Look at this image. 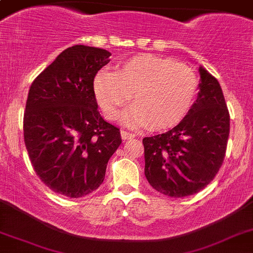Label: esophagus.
I'll return each instance as SVG.
<instances>
[{"label": "esophagus", "mask_w": 253, "mask_h": 253, "mask_svg": "<svg viewBox=\"0 0 253 253\" xmlns=\"http://www.w3.org/2000/svg\"><path fill=\"white\" fill-rule=\"evenodd\" d=\"M135 134L132 132H127V131H121V138L124 140H128V139H132V138H134Z\"/></svg>", "instance_id": "1"}]
</instances>
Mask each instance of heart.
<instances>
[{
	"mask_svg": "<svg viewBox=\"0 0 253 253\" xmlns=\"http://www.w3.org/2000/svg\"><path fill=\"white\" fill-rule=\"evenodd\" d=\"M197 87L198 78L190 66L150 54L124 61L115 72H98L93 79V93L105 118L115 120L133 96L135 103L124 114V121L154 129L179 124Z\"/></svg>",
	"mask_w": 253,
	"mask_h": 253,
	"instance_id": "b5f03b06",
	"label": "heart"
}]
</instances>
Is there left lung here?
<instances>
[{
    "label": "left lung",
    "mask_w": 253,
    "mask_h": 253,
    "mask_svg": "<svg viewBox=\"0 0 253 253\" xmlns=\"http://www.w3.org/2000/svg\"><path fill=\"white\" fill-rule=\"evenodd\" d=\"M199 92L170 131L143 139L149 184L174 198L191 196L213 180L226 155L229 113L217 79L199 67Z\"/></svg>",
    "instance_id": "8db88e82"
}]
</instances>
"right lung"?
Returning <instances> with one entry per match:
<instances>
[{
    "label": "right lung",
    "mask_w": 253,
    "mask_h": 253,
    "mask_svg": "<svg viewBox=\"0 0 253 253\" xmlns=\"http://www.w3.org/2000/svg\"><path fill=\"white\" fill-rule=\"evenodd\" d=\"M110 52L87 45L63 50L33 80L24 114V140L33 169L51 191L80 198L103 182L120 129L98 112L93 79Z\"/></svg>",
    "instance_id": "1"
}]
</instances>
